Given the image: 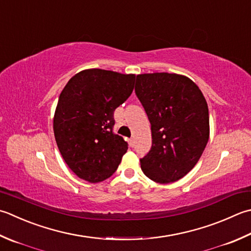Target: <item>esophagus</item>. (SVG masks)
<instances>
[{"label":"esophagus","instance_id":"esophagus-1","mask_svg":"<svg viewBox=\"0 0 251 251\" xmlns=\"http://www.w3.org/2000/svg\"><path fill=\"white\" fill-rule=\"evenodd\" d=\"M128 144H129L130 147H134V146H135V139H134V138L128 139Z\"/></svg>","mask_w":251,"mask_h":251}]
</instances>
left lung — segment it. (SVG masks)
<instances>
[{"instance_id":"left-lung-1","label":"left lung","mask_w":251,"mask_h":251,"mask_svg":"<svg viewBox=\"0 0 251 251\" xmlns=\"http://www.w3.org/2000/svg\"><path fill=\"white\" fill-rule=\"evenodd\" d=\"M136 96L151 124L152 146L141 170L155 183L169 184L194 169L208 144L209 110L188 77L153 73L137 75Z\"/></svg>"}]
</instances>
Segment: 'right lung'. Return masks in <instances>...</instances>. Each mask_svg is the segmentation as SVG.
<instances>
[{
  "label": "right lung",
  "instance_id": "obj_1",
  "mask_svg": "<svg viewBox=\"0 0 251 251\" xmlns=\"http://www.w3.org/2000/svg\"><path fill=\"white\" fill-rule=\"evenodd\" d=\"M136 76L91 68L72 77L58 98L53 130L74 173L89 183L109 178L128 144L114 134V111L134 90Z\"/></svg>",
  "mask_w": 251,
  "mask_h": 251
}]
</instances>
